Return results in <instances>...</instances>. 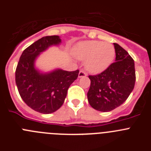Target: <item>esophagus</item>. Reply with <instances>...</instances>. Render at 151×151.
<instances>
[{
	"label": "esophagus",
	"mask_w": 151,
	"mask_h": 151,
	"mask_svg": "<svg viewBox=\"0 0 151 151\" xmlns=\"http://www.w3.org/2000/svg\"><path fill=\"white\" fill-rule=\"evenodd\" d=\"M87 76V73H85V72H84L83 70H81V71L79 72V73H78V77L79 78H82V77H85Z\"/></svg>",
	"instance_id": "1"
}]
</instances>
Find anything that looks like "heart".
Segmentation results:
<instances>
[{
  "label": "heart",
  "mask_w": 151,
  "mask_h": 151,
  "mask_svg": "<svg viewBox=\"0 0 151 151\" xmlns=\"http://www.w3.org/2000/svg\"><path fill=\"white\" fill-rule=\"evenodd\" d=\"M77 59L85 61V68L92 73H100L113 63L115 48L112 44L99 41L80 42L73 50Z\"/></svg>",
  "instance_id": "obj_1"
}]
</instances>
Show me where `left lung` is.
Returning <instances> with one entry per match:
<instances>
[{
    "mask_svg": "<svg viewBox=\"0 0 151 151\" xmlns=\"http://www.w3.org/2000/svg\"><path fill=\"white\" fill-rule=\"evenodd\" d=\"M113 45L116 62L100 74L88 76L91 86L88 100L92 107L101 112L111 111L122 104L135 83L134 60L120 45Z\"/></svg>",
    "mask_w": 151,
    "mask_h": 151,
    "instance_id": "obj_1",
    "label": "left lung"
}]
</instances>
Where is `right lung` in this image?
Here are the masks:
<instances>
[{
	"mask_svg": "<svg viewBox=\"0 0 151 151\" xmlns=\"http://www.w3.org/2000/svg\"><path fill=\"white\" fill-rule=\"evenodd\" d=\"M61 43L60 36H45L22 52L16 69V84L22 99L32 110L44 114L57 111L63 104L70 85L78 70L57 69L42 73L35 67L36 58L52 45Z\"/></svg>",
	"mask_w": 151,
	"mask_h": 151,
	"instance_id": "1",
	"label": "right lung"
}]
</instances>
